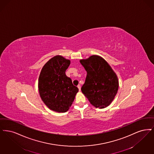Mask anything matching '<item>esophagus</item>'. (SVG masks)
I'll use <instances>...</instances> for the list:
<instances>
[{
    "instance_id": "34e87169",
    "label": "esophagus",
    "mask_w": 154,
    "mask_h": 154,
    "mask_svg": "<svg viewBox=\"0 0 154 154\" xmlns=\"http://www.w3.org/2000/svg\"><path fill=\"white\" fill-rule=\"evenodd\" d=\"M78 88H79V91H80V90H81V86H80V85H79L78 86Z\"/></svg>"
}]
</instances>
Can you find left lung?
I'll return each instance as SVG.
<instances>
[{
  "mask_svg": "<svg viewBox=\"0 0 154 154\" xmlns=\"http://www.w3.org/2000/svg\"><path fill=\"white\" fill-rule=\"evenodd\" d=\"M80 63L87 71L82 93L95 107H107L117 93L119 80L107 62L100 56L93 55Z\"/></svg>",
  "mask_w": 154,
  "mask_h": 154,
  "instance_id": "left-lung-1",
  "label": "left lung"
}]
</instances>
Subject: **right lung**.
Listing matches in <instances>:
<instances>
[{"instance_id": "1", "label": "right lung", "mask_w": 154, "mask_h": 154, "mask_svg": "<svg viewBox=\"0 0 154 154\" xmlns=\"http://www.w3.org/2000/svg\"><path fill=\"white\" fill-rule=\"evenodd\" d=\"M69 64V60L56 56L44 65L39 76L38 90L42 100L50 109L59 113L67 112L79 91L66 75Z\"/></svg>"}]
</instances>
